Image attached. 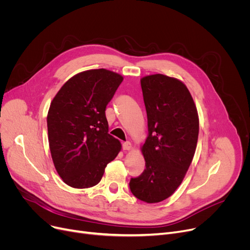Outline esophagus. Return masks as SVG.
I'll use <instances>...</instances> for the list:
<instances>
[{
    "mask_svg": "<svg viewBox=\"0 0 250 250\" xmlns=\"http://www.w3.org/2000/svg\"><path fill=\"white\" fill-rule=\"evenodd\" d=\"M130 148H132V144H130L129 142L123 143V149L124 150H129Z\"/></svg>",
    "mask_w": 250,
    "mask_h": 250,
    "instance_id": "34e87169",
    "label": "esophagus"
}]
</instances>
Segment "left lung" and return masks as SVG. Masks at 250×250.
Segmentation results:
<instances>
[{
	"label": "left lung",
	"mask_w": 250,
	"mask_h": 250,
	"mask_svg": "<svg viewBox=\"0 0 250 250\" xmlns=\"http://www.w3.org/2000/svg\"><path fill=\"white\" fill-rule=\"evenodd\" d=\"M148 117V138L142 152L146 168L129 180L137 199L159 203L171 195L192 161L199 137V116L187 86L161 74L141 80Z\"/></svg>",
	"instance_id": "left-lung-1"
}]
</instances>
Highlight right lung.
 Masks as SVG:
<instances>
[{
	"instance_id": "right-lung-1",
	"label": "right lung",
	"mask_w": 250,
	"mask_h": 250,
	"mask_svg": "<svg viewBox=\"0 0 250 250\" xmlns=\"http://www.w3.org/2000/svg\"><path fill=\"white\" fill-rule=\"evenodd\" d=\"M124 78L105 69L79 73L51 101L47 132L51 158L64 183L88 188L101 180L104 169L121 151L108 134L105 115Z\"/></svg>"
}]
</instances>
